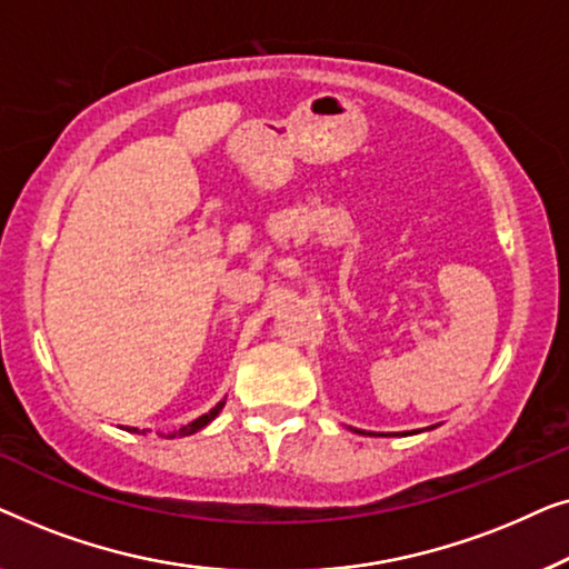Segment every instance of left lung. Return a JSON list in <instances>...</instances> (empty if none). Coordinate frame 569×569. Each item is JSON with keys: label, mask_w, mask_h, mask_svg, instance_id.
I'll list each match as a JSON object with an SVG mask.
<instances>
[{"label": "left lung", "mask_w": 569, "mask_h": 569, "mask_svg": "<svg viewBox=\"0 0 569 569\" xmlns=\"http://www.w3.org/2000/svg\"><path fill=\"white\" fill-rule=\"evenodd\" d=\"M432 430V427H430ZM355 432H360V435H370V432H365V430H355ZM417 432H422V430H411V432H403V435H417Z\"/></svg>", "instance_id": "8db88e82"}]
</instances>
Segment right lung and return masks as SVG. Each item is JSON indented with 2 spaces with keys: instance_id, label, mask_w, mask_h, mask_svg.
Instances as JSON below:
<instances>
[{
  "instance_id": "add662e5",
  "label": "right lung",
  "mask_w": 569,
  "mask_h": 569,
  "mask_svg": "<svg viewBox=\"0 0 569 569\" xmlns=\"http://www.w3.org/2000/svg\"><path fill=\"white\" fill-rule=\"evenodd\" d=\"M222 407H224V399L220 401V403H217V407H212V409H209L207 411V415H201V417H197V419H193V422H189V425H183V427H178V430H173V432H168V438H189V435H193V432H199V430H204V427L209 425V422H212V419L217 417V415H220V411H222ZM127 430L129 432H139L137 430V427H127ZM147 432V430H144ZM142 432V435H144Z\"/></svg>"
}]
</instances>
